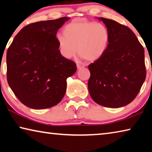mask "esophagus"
<instances>
[{
    "label": "esophagus",
    "instance_id": "34e87169",
    "mask_svg": "<svg viewBox=\"0 0 152 152\" xmlns=\"http://www.w3.org/2000/svg\"><path fill=\"white\" fill-rule=\"evenodd\" d=\"M84 67V65H82V64H77V68L78 69H81V68H83Z\"/></svg>",
    "mask_w": 152,
    "mask_h": 152
}]
</instances>
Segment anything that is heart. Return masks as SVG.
I'll use <instances>...</instances> for the list:
<instances>
[{"instance_id":"obj_1","label":"heart","mask_w":152,"mask_h":152,"mask_svg":"<svg viewBox=\"0 0 152 152\" xmlns=\"http://www.w3.org/2000/svg\"><path fill=\"white\" fill-rule=\"evenodd\" d=\"M64 35L57 41L60 52L66 58H71L77 52L91 62L101 59L109 47L110 33L101 23L87 20L74 21L64 27Z\"/></svg>"}]
</instances>
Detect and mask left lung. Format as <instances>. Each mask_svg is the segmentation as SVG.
<instances>
[{"label":"left lung","instance_id":"1","mask_svg":"<svg viewBox=\"0 0 152 152\" xmlns=\"http://www.w3.org/2000/svg\"><path fill=\"white\" fill-rule=\"evenodd\" d=\"M110 33L104 55L89 64L88 88L92 100L109 108L132 102L145 80L144 49L135 33L115 20L99 18Z\"/></svg>","mask_w":152,"mask_h":152}]
</instances>
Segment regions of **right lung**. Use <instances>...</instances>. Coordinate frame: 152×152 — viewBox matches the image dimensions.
Returning <instances> with one entry per match:
<instances>
[{"mask_svg":"<svg viewBox=\"0 0 152 152\" xmlns=\"http://www.w3.org/2000/svg\"><path fill=\"white\" fill-rule=\"evenodd\" d=\"M70 18L33 23L15 36L7 53L9 86L27 107L43 109L58 104L66 91V79L76 65L61 56L56 34Z\"/></svg>","mask_w":152,"mask_h":152,"instance_id":"add662e5","label":"right lung"}]
</instances>
